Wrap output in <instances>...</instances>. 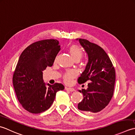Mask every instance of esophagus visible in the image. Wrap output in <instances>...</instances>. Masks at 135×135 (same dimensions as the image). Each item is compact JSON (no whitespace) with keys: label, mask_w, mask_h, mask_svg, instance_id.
<instances>
[{"label":"esophagus","mask_w":135,"mask_h":135,"mask_svg":"<svg viewBox=\"0 0 135 135\" xmlns=\"http://www.w3.org/2000/svg\"><path fill=\"white\" fill-rule=\"evenodd\" d=\"M65 89L67 91H75V89H74V88H70V87H65Z\"/></svg>","instance_id":"obj_1"}]
</instances>
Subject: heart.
<instances>
[{"mask_svg":"<svg viewBox=\"0 0 135 135\" xmlns=\"http://www.w3.org/2000/svg\"><path fill=\"white\" fill-rule=\"evenodd\" d=\"M69 51L72 58L75 60H80L83 56V51H82L81 49L77 45H71L69 49ZM75 76V73L73 71H69V72L66 73L64 76V80L65 83L68 84H71Z\"/></svg>","mask_w":135,"mask_h":135,"instance_id":"1","label":"heart"}]
</instances>
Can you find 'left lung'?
<instances>
[{"instance_id": "1", "label": "left lung", "mask_w": 135, "mask_h": 135, "mask_svg": "<svg viewBox=\"0 0 135 135\" xmlns=\"http://www.w3.org/2000/svg\"><path fill=\"white\" fill-rule=\"evenodd\" d=\"M88 57L86 68L78 78V83L89 81L87 89L79 90L83 99L78 109L85 112L97 113L111 101L114 94L115 73L108 55L100 46L87 40L77 38Z\"/></svg>"}]
</instances>
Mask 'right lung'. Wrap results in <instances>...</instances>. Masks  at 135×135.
Wrapping results in <instances>:
<instances>
[{
	"label": "right lung",
	"mask_w": 135,
	"mask_h": 135,
	"mask_svg": "<svg viewBox=\"0 0 135 135\" xmlns=\"http://www.w3.org/2000/svg\"><path fill=\"white\" fill-rule=\"evenodd\" d=\"M60 50L59 41L45 40L32 44L20 55L13 83L18 100L29 112L38 114L47 110L57 91L65 89L62 84H46L43 79L42 71L53 65Z\"/></svg>",
	"instance_id": "right-lung-1"
}]
</instances>
